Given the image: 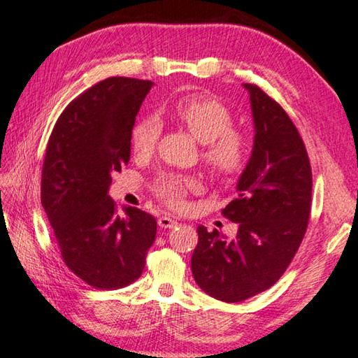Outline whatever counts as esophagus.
Returning <instances> with one entry per match:
<instances>
[{
    "label": "esophagus",
    "mask_w": 358,
    "mask_h": 358,
    "mask_svg": "<svg viewBox=\"0 0 358 358\" xmlns=\"http://www.w3.org/2000/svg\"><path fill=\"white\" fill-rule=\"evenodd\" d=\"M157 224H159L161 229H172L177 226V221L172 220V217H169V216H161L159 220H157Z\"/></svg>",
    "instance_id": "esophagus-1"
}]
</instances>
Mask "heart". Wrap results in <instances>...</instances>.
Instances as JSON below:
<instances>
[{
	"label": "heart",
	"mask_w": 358,
	"mask_h": 358,
	"mask_svg": "<svg viewBox=\"0 0 358 358\" xmlns=\"http://www.w3.org/2000/svg\"><path fill=\"white\" fill-rule=\"evenodd\" d=\"M172 118L203 143L202 159L208 171L220 178L243 172L251 156V142L245 131L232 128V110L211 94H189L175 102ZM159 137V123L153 117L138 120L131 131V147L136 155H150ZM156 196L171 208L186 207L187 192L199 189L196 178L185 175H161L155 181Z\"/></svg>",
	"instance_id": "obj_1"
}]
</instances>
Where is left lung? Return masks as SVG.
<instances>
[{"label":"left lung","mask_w":358,"mask_h":358,"mask_svg":"<svg viewBox=\"0 0 358 358\" xmlns=\"http://www.w3.org/2000/svg\"><path fill=\"white\" fill-rule=\"evenodd\" d=\"M250 93L252 153L237 183L238 197L222 210L238 222L234 240L199 226L192 252L194 280L205 294L226 303L270 289L292 262L311 211L313 173L305 143L292 120L257 85Z\"/></svg>","instance_id":"obj_1"}]
</instances>
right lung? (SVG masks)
I'll list each match as a JSON object with an SVG mask.
<instances>
[{
	"label": "right lung",
	"instance_id": "add662e5",
	"mask_svg": "<svg viewBox=\"0 0 358 358\" xmlns=\"http://www.w3.org/2000/svg\"><path fill=\"white\" fill-rule=\"evenodd\" d=\"M153 82L110 77L59 115L48 138L41 203L63 262L94 289L134 282L156 237V220L136 207L117 215L112 173L131 157V131Z\"/></svg>",
	"mask_w": 358,
	"mask_h": 358
}]
</instances>
